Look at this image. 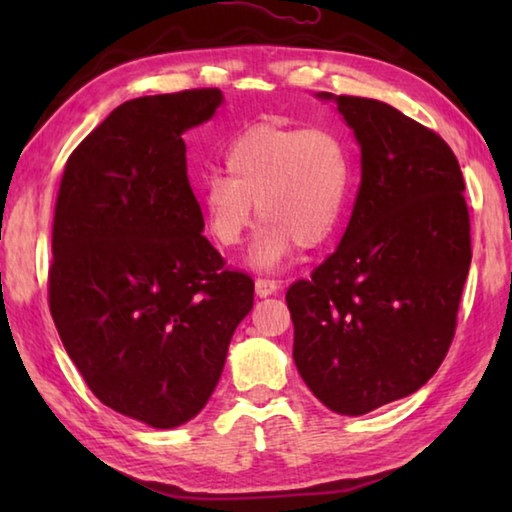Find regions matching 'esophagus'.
Wrapping results in <instances>:
<instances>
[{
  "label": "esophagus",
  "mask_w": 512,
  "mask_h": 512,
  "mask_svg": "<svg viewBox=\"0 0 512 512\" xmlns=\"http://www.w3.org/2000/svg\"><path fill=\"white\" fill-rule=\"evenodd\" d=\"M277 289H280V284H277V280H268V277H257V280H255V291H257L259 298L273 296Z\"/></svg>",
  "instance_id": "obj_1"
}]
</instances>
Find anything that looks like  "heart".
<instances>
[{"label": "heart", "instance_id": "1", "mask_svg": "<svg viewBox=\"0 0 512 512\" xmlns=\"http://www.w3.org/2000/svg\"><path fill=\"white\" fill-rule=\"evenodd\" d=\"M223 173L201 183L207 230L235 248L253 228L257 205L266 221L253 264L273 268L293 248L325 246L341 228L352 189L350 149L329 128L255 126L225 151Z\"/></svg>", "mask_w": 512, "mask_h": 512}]
</instances>
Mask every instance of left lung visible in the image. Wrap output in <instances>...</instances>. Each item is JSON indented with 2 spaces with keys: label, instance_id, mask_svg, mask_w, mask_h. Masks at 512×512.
Returning <instances> with one entry per match:
<instances>
[{
  "label": "left lung",
  "instance_id": "8db88e82",
  "mask_svg": "<svg viewBox=\"0 0 512 512\" xmlns=\"http://www.w3.org/2000/svg\"><path fill=\"white\" fill-rule=\"evenodd\" d=\"M361 146L339 248L293 282V361L327 409L363 415L418 391L447 357L472 262L463 173L438 133L388 103L332 97Z\"/></svg>",
  "mask_w": 512,
  "mask_h": 512
}]
</instances>
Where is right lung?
Here are the masks:
<instances>
[{
    "instance_id": "add662e5",
    "label": "right lung",
    "mask_w": 512,
    "mask_h": 512,
    "mask_svg": "<svg viewBox=\"0 0 512 512\" xmlns=\"http://www.w3.org/2000/svg\"><path fill=\"white\" fill-rule=\"evenodd\" d=\"M219 88L121 103L76 146L51 228L49 311L99 400L171 429L210 400L255 282L201 232L183 133Z\"/></svg>"
}]
</instances>
